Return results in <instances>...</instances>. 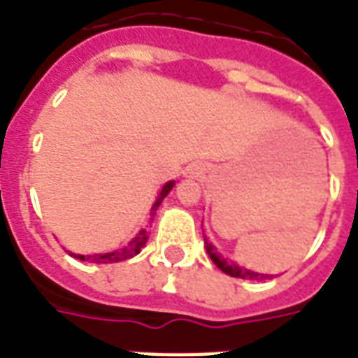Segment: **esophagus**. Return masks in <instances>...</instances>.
I'll return each mask as SVG.
<instances>
[{
  "mask_svg": "<svg viewBox=\"0 0 358 358\" xmlns=\"http://www.w3.org/2000/svg\"><path fill=\"white\" fill-rule=\"evenodd\" d=\"M195 174H199V173H195Z\"/></svg>",
  "mask_w": 358,
  "mask_h": 358,
  "instance_id": "esophagus-1",
  "label": "esophagus"
}]
</instances>
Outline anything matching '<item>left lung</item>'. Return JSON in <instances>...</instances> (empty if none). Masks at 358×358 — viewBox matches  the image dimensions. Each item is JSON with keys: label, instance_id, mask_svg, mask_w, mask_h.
I'll use <instances>...</instances> for the list:
<instances>
[{"label": "left lung", "instance_id": "8db88e82", "mask_svg": "<svg viewBox=\"0 0 358 358\" xmlns=\"http://www.w3.org/2000/svg\"><path fill=\"white\" fill-rule=\"evenodd\" d=\"M204 245H206V250L208 255H210V258L213 260V264L221 269L223 273H227V275H230V277H236V278H249V280H262V278H267L269 275H262V273H255V271H249V269H243V267L236 266V264H230V262H227L224 258H221V256L215 252V249H213L212 243H208V239L204 238Z\"/></svg>", "mask_w": 358, "mask_h": 358}]
</instances>
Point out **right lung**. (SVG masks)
<instances>
[{
  "label": "right lung",
  "instance_id": "obj_1",
  "mask_svg": "<svg viewBox=\"0 0 358 358\" xmlns=\"http://www.w3.org/2000/svg\"><path fill=\"white\" fill-rule=\"evenodd\" d=\"M174 182H167V184L163 185L162 193L157 195L156 202H154V206H152L150 213H154L157 210V206L162 204V201L167 196V193L171 189H173ZM146 239H148V232H146V229H143L139 232V234L135 236L131 241H129L126 247H122V249L115 250V252H108V255H91V256H83V255H72L74 258H78V260H83V262H92V264H111V262H122V260H128V258H131V256L139 255V250L145 247Z\"/></svg>",
  "mask_w": 358,
  "mask_h": 358
}]
</instances>
